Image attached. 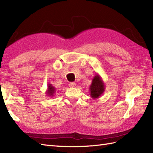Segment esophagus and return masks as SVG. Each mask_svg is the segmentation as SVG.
<instances>
[{
    "label": "esophagus",
    "instance_id": "34e87169",
    "mask_svg": "<svg viewBox=\"0 0 153 153\" xmlns=\"http://www.w3.org/2000/svg\"><path fill=\"white\" fill-rule=\"evenodd\" d=\"M76 85V84L74 83V82H71V83H69V87H75Z\"/></svg>",
    "mask_w": 153,
    "mask_h": 153
}]
</instances>
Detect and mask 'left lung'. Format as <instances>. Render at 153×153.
Masks as SVG:
<instances>
[{
	"label": "left lung",
	"mask_w": 153,
	"mask_h": 153,
	"mask_svg": "<svg viewBox=\"0 0 153 153\" xmlns=\"http://www.w3.org/2000/svg\"><path fill=\"white\" fill-rule=\"evenodd\" d=\"M105 91V85L99 74H96L92 80L89 87L90 96L93 99L99 98Z\"/></svg>",
	"instance_id": "8db88e82"
}]
</instances>
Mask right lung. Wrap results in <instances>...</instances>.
<instances>
[{"label":"right lung","mask_w":153,"mask_h":153,"mask_svg":"<svg viewBox=\"0 0 153 153\" xmlns=\"http://www.w3.org/2000/svg\"><path fill=\"white\" fill-rule=\"evenodd\" d=\"M55 93H56V88L52 85V84L48 83L47 89L46 91L47 96H48L49 97H54Z\"/></svg>","instance_id":"1"}]
</instances>
